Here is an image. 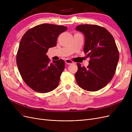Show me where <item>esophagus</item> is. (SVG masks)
<instances>
[{"mask_svg":"<svg viewBox=\"0 0 132 132\" xmlns=\"http://www.w3.org/2000/svg\"><path fill=\"white\" fill-rule=\"evenodd\" d=\"M65 63L67 64H68V65H70V64H71L74 63L73 61H71V60L69 59H65Z\"/></svg>","mask_w":132,"mask_h":132,"instance_id":"esophagus-1","label":"esophagus"}]
</instances>
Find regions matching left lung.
Segmentation results:
<instances>
[{
	"label": "left lung",
	"instance_id": "1",
	"mask_svg": "<svg viewBox=\"0 0 132 132\" xmlns=\"http://www.w3.org/2000/svg\"><path fill=\"white\" fill-rule=\"evenodd\" d=\"M75 29L84 34V52L90 58L87 68L77 63L76 81L85 90H100L113 78L119 61V52L114 38L105 28L96 25H80Z\"/></svg>",
	"mask_w": 132,
	"mask_h": 132
}]
</instances>
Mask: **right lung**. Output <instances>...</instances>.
<instances>
[{"label": "right lung", "mask_w": 132, "mask_h": 132, "mask_svg": "<svg viewBox=\"0 0 132 132\" xmlns=\"http://www.w3.org/2000/svg\"><path fill=\"white\" fill-rule=\"evenodd\" d=\"M66 26L43 23L27 30L22 36L16 54V63L22 79L30 88L47 93L57 88L65 63L51 62L46 53L56 46L58 36Z\"/></svg>", "instance_id": "right-lung-1"}]
</instances>
